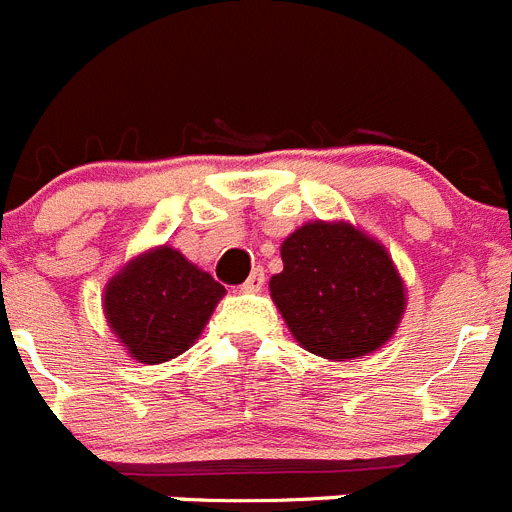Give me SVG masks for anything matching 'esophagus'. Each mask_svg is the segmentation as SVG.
Masks as SVG:
<instances>
[{"instance_id": "34e87169", "label": "esophagus", "mask_w": 512, "mask_h": 512, "mask_svg": "<svg viewBox=\"0 0 512 512\" xmlns=\"http://www.w3.org/2000/svg\"><path fill=\"white\" fill-rule=\"evenodd\" d=\"M262 285H265V270H262V267H255L250 273V278L245 280V285H242V290H245V293H257V290H262Z\"/></svg>"}]
</instances>
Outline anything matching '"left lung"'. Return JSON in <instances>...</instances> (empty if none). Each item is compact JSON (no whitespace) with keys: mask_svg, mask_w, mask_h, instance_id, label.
<instances>
[{"mask_svg":"<svg viewBox=\"0 0 512 512\" xmlns=\"http://www.w3.org/2000/svg\"><path fill=\"white\" fill-rule=\"evenodd\" d=\"M280 257L270 296L303 349L347 362L395 334L405 288L377 239L347 222H308L285 239Z\"/></svg>","mask_w":512,"mask_h":512,"instance_id":"8db88e82","label":"left lung"}]
</instances>
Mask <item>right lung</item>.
Returning <instances> with one entry per match:
<instances>
[{"instance_id":"add662e5","label":"right lung","mask_w":512,"mask_h":512,"mask_svg":"<svg viewBox=\"0 0 512 512\" xmlns=\"http://www.w3.org/2000/svg\"><path fill=\"white\" fill-rule=\"evenodd\" d=\"M227 293L173 247L142 252L104 290V313L132 359L160 365L186 352Z\"/></svg>"}]
</instances>
